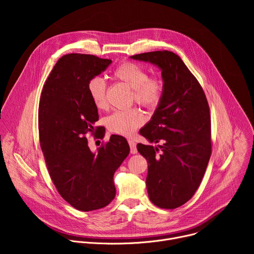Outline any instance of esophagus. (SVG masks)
Masks as SVG:
<instances>
[{
	"label": "esophagus",
	"instance_id": "1",
	"mask_svg": "<svg viewBox=\"0 0 254 254\" xmlns=\"http://www.w3.org/2000/svg\"><path fill=\"white\" fill-rule=\"evenodd\" d=\"M128 144H129V148H130V154L134 155L137 153V150H136V144L133 140L131 139H128Z\"/></svg>",
	"mask_w": 254,
	"mask_h": 254
}]
</instances>
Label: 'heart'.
Listing matches in <instances>:
<instances>
[{
  "label": "heart",
  "mask_w": 254,
  "mask_h": 254,
  "mask_svg": "<svg viewBox=\"0 0 254 254\" xmlns=\"http://www.w3.org/2000/svg\"><path fill=\"white\" fill-rule=\"evenodd\" d=\"M114 77L132 89L133 98L137 103L149 108L159 104L164 90L163 82L159 78H150L144 68L134 63L125 62L116 68ZM87 93L96 108H106V85L103 79L91 78L87 83ZM143 122L144 118L137 110L120 111L106 119V127L114 133L130 136Z\"/></svg>",
  "instance_id": "1"
}]
</instances>
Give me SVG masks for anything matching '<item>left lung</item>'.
Segmentation results:
<instances>
[{
	"label": "left lung",
	"instance_id": "8db88e82",
	"mask_svg": "<svg viewBox=\"0 0 254 254\" xmlns=\"http://www.w3.org/2000/svg\"><path fill=\"white\" fill-rule=\"evenodd\" d=\"M130 58L150 62L162 71V98L139 133L150 142L164 143H137L136 148L148 161L150 200L160 208L175 209L195 194L211 156L209 105L200 83L177 54L165 50Z\"/></svg>",
	"mask_w": 254,
	"mask_h": 254
}]
</instances>
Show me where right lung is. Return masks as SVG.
<instances>
[{
	"label": "right lung",
	"mask_w": 254,
	"mask_h": 254,
	"mask_svg": "<svg viewBox=\"0 0 254 254\" xmlns=\"http://www.w3.org/2000/svg\"><path fill=\"white\" fill-rule=\"evenodd\" d=\"M112 62L87 54L62 56L44 84L39 102L40 144L50 177L61 197L84 212L103 208L114 200V175L129 154L124 136L113 134L97 152H91L85 136L93 132L98 121L87 83ZM103 136L100 130L97 137Z\"/></svg>",
	"instance_id": "1"
}]
</instances>
